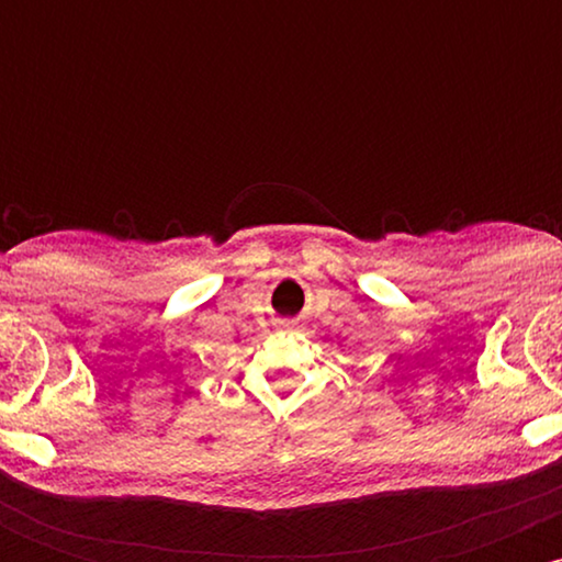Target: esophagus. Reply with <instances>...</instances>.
<instances>
[{
  "label": "esophagus",
  "instance_id": "obj_1",
  "mask_svg": "<svg viewBox=\"0 0 562 562\" xmlns=\"http://www.w3.org/2000/svg\"><path fill=\"white\" fill-rule=\"evenodd\" d=\"M299 319H277V330H295Z\"/></svg>",
  "mask_w": 562,
  "mask_h": 562
}]
</instances>
